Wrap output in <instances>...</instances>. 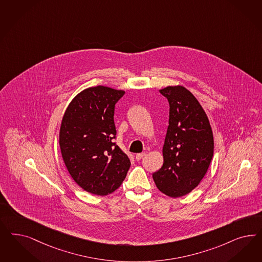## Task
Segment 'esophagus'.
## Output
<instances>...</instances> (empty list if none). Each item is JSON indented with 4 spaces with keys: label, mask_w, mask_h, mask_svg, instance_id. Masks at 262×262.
<instances>
[{
    "label": "esophagus",
    "mask_w": 262,
    "mask_h": 262,
    "mask_svg": "<svg viewBox=\"0 0 262 262\" xmlns=\"http://www.w3.org/2000/svg\"><path fill=\"white\" fill-rule=\"evenodd\" d=\"M144 156H145V152H143V153H138V154L136 155V160H141V159H143V158H144Z\"/></svg>",
    "instance_id": "obj_1"
}]
</instances>
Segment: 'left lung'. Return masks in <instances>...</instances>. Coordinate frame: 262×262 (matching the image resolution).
<instances>
[{
	"label": "left lung",
	"mask_w": 262,
	"mask_h": 262,
	"mask_svg": "<svg viewBox=\"0 0 262 262\" xmlns=\"http://www.w3.org/2000/svg\"><path fill=\"white\" fill-rule=\"evenodd\" d=\"M159 92L169 101V126L163 145L164 163L152 178L162 193L180 198L200 184L209 168L213 132L202 105L190 91L169 85Z\"/></svg>",
	"instance_id": "8db88e82"
}]
</instances>
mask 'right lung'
<instances>
[{"label": "right lung", "mask_w": 262, "mask_h": 262, "mask_svg": "<svg viewBox=\"0 0 262 262\" xmlns=\"http://www.w3.org/2000/svg\"><path fill=\"white\" fill-rule=\"evenodd\" d=\"M125 93L104 85L88 88L69 103L59 128V147L68 172L84 191H116L131 166L114 143L115 105Z\"/></svg>", "instance_id": "add662e5"}]
</instances>
